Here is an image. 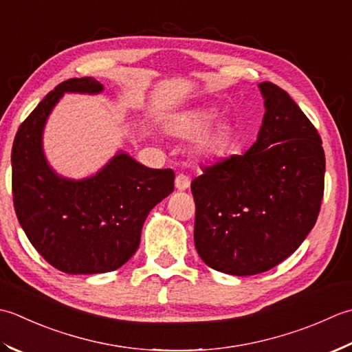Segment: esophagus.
Instances as JSON below:
<instances>
[{"label":"esophagus","instance_id":"34e87169","mask_svg":"<svg viewBox=\"0 0 352 352\" xmlns=\"http://www.w3.org/2000/svg\"><path fill=\"white\" fill-rule=\"evenodd\" d=\"M190 182H191L190 177L186 176V175H184V173H179L176 176V181H175L177 190H186L190 186Z\"/></svg>","mask_w":352,"mask_h":352}]
</instances>
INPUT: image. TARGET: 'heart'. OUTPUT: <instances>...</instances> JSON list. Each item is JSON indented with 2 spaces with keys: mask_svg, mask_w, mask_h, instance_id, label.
<instances>
[{
  "mask_svg": "<svg viewBox=\"0 0 352 352\" xmlns=\"http://www.w3.org/2000/svg\"><path fill=\"white\" fill-rule=\"evenodd\" d=\"M214 120H216V111L200 107V109L185 112L182 116L171 118L167 127L170 133L185 136V138L204 133V135L197 140V152L202 155H214L221 146V135L217 131L206 132Z\"/></svg>",
  "mask_w": 352,
  "mask_h": 352,
  "instance_id": "heart-1",
  "label": "heart"
}]
</instances>
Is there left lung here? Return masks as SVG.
I'll return each instance as SVG.
<instances>
[{"label": "left lung", "instance_id": "left-lung-1", "mask_svg": "<svg viewBox=\"0 0 352 352\" xmlns=\"http://www.w3.org/2000/svg\"><path fill=\"white\" fill-rule=\"evenodd\" d=\"M266 112L245 155L202 167L191 182L195 245L206 266L249 276L292 255L316 223L325 153L305 113L284 89L260 83Z\"/></svg>", "mask_w": 352, "mask_h": 352}]
</instances>
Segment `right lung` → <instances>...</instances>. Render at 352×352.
Wrapping results in <instances>:
<instances>
[{
    "mask_svg": "<svg viewBox=\"0 0 352 352\" xmlns=\"http://www.w3.org/2000/svg\"><path fill=\"white\" fill-rule=\"evenodd\" d=\"M92 77L69 78L50 91L21 123L12 147L16 217L44 260L68 275L117 270L140 246L152 208L175 190L171 168H148L117 155L89 179L56 176L42 153V129L63 92H100Z\"/></svg>",
    "mask_w": 352,
    "mask_h": 352,
    "instance_id": "right-lung-1",
    "label": "right lung"
}]
</instances>
